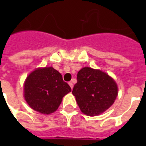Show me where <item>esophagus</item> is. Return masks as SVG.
I'll use <instances>...</instances> for the list:
<instances>
[{"label": "esophagus", "instance_id": "34e87169", "mask_svg": "<svg viewBox=\"0 0 146 146\" xmlns=\"http://www.w3.org/2000/svg\"><path fill=\"white\" fill-rule=\"evenodd\" d=\"M69 85L70 86V88H71V89H73V84L72 81H70V82H69Z\"/></svg>", "mask_w": 146, "mask_h": 146}]
</instances>
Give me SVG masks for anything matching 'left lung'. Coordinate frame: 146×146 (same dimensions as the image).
Wrapping results in <instances>:
<instances>
[{"label":"left lung","mask_w":146,"mask_h":146,"mask_svg":"<svg viewBox=\"0 0 146 146\" xmlns=\"http://www.w3.org/2000/svg\"><path fill=\"white\" fill-rule=\"evenodd\" d=\"M76 80L72 93L82 113L97 116L113 104L117 96V86L108 74L84 67L77 73Z\"/></svg>","instance_id":"8db88e82"}]
</instances>
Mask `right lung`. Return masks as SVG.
Here are the masks:
<instances>
[{
  "instance_id": "1",
  "label": "right lung",
  "mask_w": 146,
  "mask_h": 146,
  "mask_svg": "<svg viewBox=\"0 0 146 146\" xmlns=\"http://www.w3.org/2000/svg\"><path fill=\"white\" fill-rule=\"evenodd\" d=\"M71 92L61 73L52 67L37 69L27 76L24 97L30 107L43 114L57 110L62 98Z\"/></svg>"
}]
</instances>
